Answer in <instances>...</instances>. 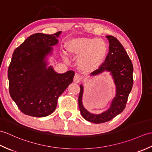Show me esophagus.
I'll return each mask as SVG.
<instances>
[{"label": "esophagus", "instance_id": "esophagus-1", "mask_svg": "<svg viewBox=\"0 0 152 152\" xmlns=\"http://www.w3.org/2000/svg\"><path fill=\"white\" fill-rule=\"evenodd\" d=\"M81 80H82V78L80 77V75H78V74H76V75L74 76V82L80 83Z\"/></svg>", "mask_w": 152, "mask_h": 152}]
</instances>
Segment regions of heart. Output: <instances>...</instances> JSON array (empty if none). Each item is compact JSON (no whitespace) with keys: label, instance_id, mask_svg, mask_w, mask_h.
<instances>
[{"label":"heart","instance_id":"1","mask_svg":"<svg viewBox=\"0 0 152 152\" xmlns=\"http://www.w3.org/2000/svg\"><path fill=\"white\" fill-rule=\"evenodd\" d=\"M67 51L74 57L78 58V66L82 72L90 73L99 69L106 59L108 48L106 42L94 37L70 38L65 44ZM68 54L63 53L66 58Z\"/></svg>","mask_w":152,"mask_h":152}]
</instances>
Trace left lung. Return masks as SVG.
Listing matches in <instances>:
<instances>
[{
    "label": "left lung",
    "instance_id": "left-lung-1",
    "mask_svg": "<svg viewBox=\"0 0 152 152\" xmlns=\"http://www.w3.org/2000/svg\"><path fill=\"white\" fill-rule=\"evenodd\" d=\"M106 37L109 42V52L104 63L99 69L91 73V76H98L105 71L110 74L115 86V94L109 108L99 114L87 110L82 102L83 86L80 85L78 105L80 113L86 120L93 124L107 122L121 113L133 85V66L129 57L117 38L112 36Z\"/></svg>",
    "mask_w": 152,
    "mask_h": 152
}]
</instances>
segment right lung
Masks as SVG:
<instances>
[{
  "mask_svg": "<svg viewBox=\"0 0 152 152\" xmlns=\"http://www.w3.org/2000/svg\"><path fill=\"white\" fill-rule=\"evenodd\" d=\"M62 32L36 33L16 48L8 70L10 95L23 114L46 117L55 111L59 96L73 81L74 72L57 73L48 57Z\"/></svg>",
  "mask_w": 152,
  "mask_h": 152,
  "instance_id": "right-lung-1",
  "label": "right lung"
}]
</instances>
